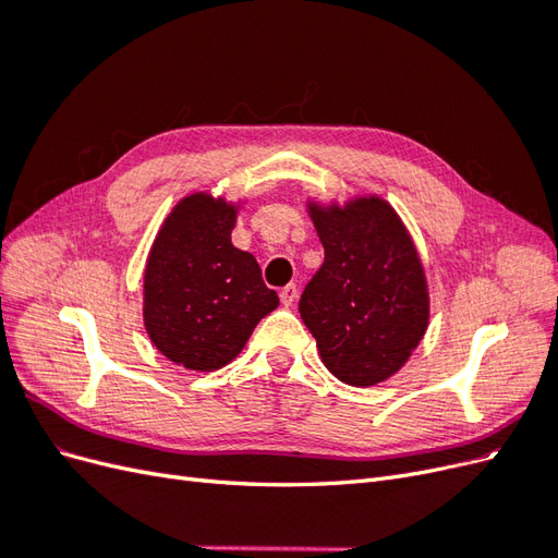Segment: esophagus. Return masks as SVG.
Returning <instances> with one entry per match:
<instances>
[{"label":"esophagus","mask_w":558,"mask_h":558,"mask_svg":"<svg viewBox=\"0 0 558 558\" xmlns=\"http://www.w3.org/2000/svg\"><path fill=\"white\" fill-rule=\"evenodd\" d=\"M279 298H281V302L286 307H291V305H295V300H298V286L295 283H289V286H283L281 289V293H279Z\"/></svg>","instance_id":"34e87169"}]
</instances>
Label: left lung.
<instances>
[{"label":"left lung","instance_id":"8db88e82","mask_svg":"<svg viewBox=\"0 0 558 558\" xmlns=\"http://www.w3.org/2000/svg\"><path fill=\"white\" fill-rule=\"evenodd\" d=\"M310 211L326 258L302 291L300 316L337 379L379 384L426 332L424 267L398 214L379 197Z\"/></svg>","mask_w":558,"mask_h":558}]
</instances>
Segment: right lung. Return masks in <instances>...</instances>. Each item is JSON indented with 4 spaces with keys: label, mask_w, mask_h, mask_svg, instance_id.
Wrapping results in <instances>:
<instances>
[{
    "label": "right lung",
    "mask_w": 558,
    "mask_h": 558,
    "mask_svg": "<svg viewBox=\"0 0 558 558\" xmlns=\"http://www.w3.org/2000/svg\"><path fill=\"white\" fill-rule=\"evenodd\" d=\"M232 205L195 193L167 216L144 272V326L162 356L209 373L244 349L253 328L279 305L260 265L234 248Z\"/></svg>",
    "instance_id": "1"
}]
</instances>
